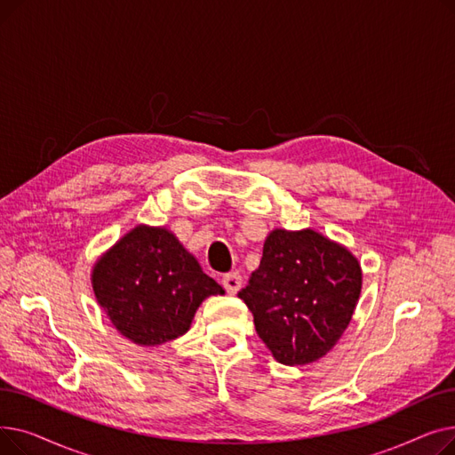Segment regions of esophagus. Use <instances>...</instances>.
I'll return each instance as SVG.
<instances>
[{"instance_id": "34e87169", "label": "esophagus", "mask_w": 455, "mask_h": 455, "mask_svg": "<svg viewBox=\"0 0 455 455\" xmlns=\"http://www.w3.org/2000/svg\"><path fill=\"white\" fill-rule=\"evenodd\" d=\"M221 283L228 295H235L242 288V276H240V273H228L223 276Z\"/></svg>"}]
</instances>
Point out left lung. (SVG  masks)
I'll list each match as a JSON object with an SVG mask.
<instances>
[{
  "label": "left lung",
  "instance_id": "8db88e82",
  "mask_svg": "<svg viewBox=\"0 0 455 455\" xmlns=\"http://www.w3.org/2000/svg\"><path fill=\"white\" fill-rule=\"evenodd\" d=\"M360 291L362 267L345 247L309 228H276L237 297L276 362L307 365L343 336Z\"/></svg>",
  "mask_w": 455,
  "mask_h": 455
}]
</instances>
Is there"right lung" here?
<instances>
[{
	"label": "right lung",
	"instance_id": "right-lung-1",
	"mask_svg": "<svg viewBox=\"0 0 455 455\" xmlns=\"http://www.w3.org/2000/svg\"><path fill=\"white\" fill-rule=\"evenodd\" d=\"M92 285L112 324L143 347L182 336L199 304L225 293L170 230L143 225L95 264Z\"/></svg>",
	"mask_w": 455,
	"mask_h": 455
}]
</instances>
